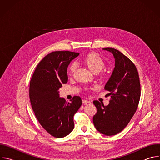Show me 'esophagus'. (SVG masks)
Here are the masks:
<instances>
[{
	"mask_svg": "<svg viewBox=\"0 0 160 160\" xmlns=\"http://www.w3.org/2000/svg\"><path fill=\"white\" fill-rule=\"evenodd\" d=\"M82 102L84 104H87V103H90V101L86 100V99H83V100H82Z\"/></svg>",
	"mask_w": 160,
	"mask_h": 160,
	"instance_id": "34e87169",
	"label": "esophagus"
}]
</instances>
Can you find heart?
I'll return each instance as SVG.
<instances>
[{"label": "heart", "instance_id": "b5f03b06", "mask_svg": "<svg viewBox=\"0 0 160 160\" xmlns=\"http://www.w3.org/2000/svg\"><path fill=\"white\" fill-rule=\"evenodd\" d=\"M83 62L88 66V68L94 73L100 72L105 67V62L103 59L97 53L92 52L87 54L83 59ZM77 67L76 62H73L71 64L69 68V72L70 75H72L75 71Z\"/></svg>", "mask_w": 160, "mask_h": 160}]
</instances>
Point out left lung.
Here are the masks:
<instances>
[{
    "instance_id": "8db88e82",
    "label": "left lung",
    "mask_w": 160,
    "mask_h": 160,
    "mask_svg": "<svg viewBox=\"0 0 160 160\" xmlns=\"http://www.w3.org/2000/svg\"><path fill=\"white\" fill-rule=\"evenodd\" d=\"M112 52L115 67L104 89L111 95L109 104L94 101L98 112L93 117L96 128L106 135L122 132L128 124L138 108L141 97V84L138 71L133 62L114 48H104Z\"/></svg>"
}]
</instances>
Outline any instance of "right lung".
<instances>
[{
  "instance_id": "right-lung-1",
  "label": "right lung",
  "mask_w": 160,
  "mask_h": 160,
  "mask_svg": "<svg viewBox=\"0 0 160 160\" xmlns=\"http://www.w3.org/2000/svg\"><path fill=\"white\" fill-rule=\"evenodd\" d=\"M79 53L54 51L37 66L30 80L29 96L32 108L42 127L52 136L61 138L74 128L73 116L82 105L75 96L66 102L59 98V88L68 82L67 68Z\"/></svg>"
}]
</instances>
